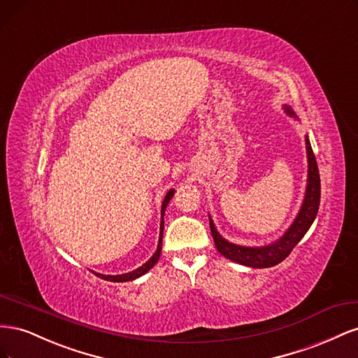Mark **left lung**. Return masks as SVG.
<instances>
[{
	"mask_svg": "<svg viewBox=\"0 0 358 358\" xmlns=\"http://www.w3.org/2000/svg\"><path fill=\"white\" fill-rule=\"evenodd\" d=\"M287 113L291 116H296L291 109H287ZM306 149H308V162H309V173H308V188L305 201H303L301 209L297 215L296 221L284 234V237L273 243L263 248H245L239 245L229 243L216 231L215 225L210 221V231L215 246L218 251L225 257L243 266L249 267H272L279 264L280 262L291 254L294 246L301 241V237L306 234L309 227L312 225L313 220L318 213L320 208V199H321V180H320V171L317 166L315 155H313L312 146L309 143V138L306 137Z\"/></svg>",
	"mask_w": 358,
	"mask_h": 358,
	"instance_id": "left-lung-1",
	"label": "left lung"
}]
</instances>
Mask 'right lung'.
Returning <instances> with one entry per match:
<instances>
[{"mask_svg": "<svg viewBox=\"0 0 358 358\" xmlns=\"http://www.w3.org/2000/svg\"><path fill=\"white\" fill-rule=\"evenodd\" d=\"M173 194H175V189H170V191L167 192V196H166L164 201H162V208H161V233H159V242H158L157 252L152 255V258L148 259V263H145L142 267L136 268L134 272H129V273H125V275H116V276H110V275L106 276V275L95 273L96 276L101 278V279H106V280H110V282H127V280H133V279H136V278H138V276L145 275V273L148 272V270H150V268H152V267L157 264L158 258H159V254H161V245H162V230H164V210H166V208H167L169 201L171 200Z\"/></svg>", "mask_w": 358, "mask_h": 358, "instance_id": "right-lung-1", "label": "right lung"}]
</instances>
